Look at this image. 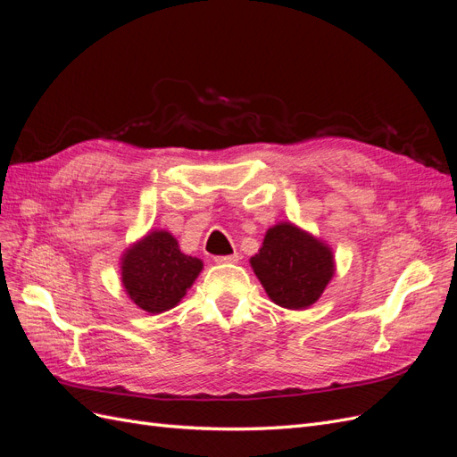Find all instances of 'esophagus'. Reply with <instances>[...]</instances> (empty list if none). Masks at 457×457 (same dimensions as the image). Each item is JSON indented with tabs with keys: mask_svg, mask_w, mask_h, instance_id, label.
<instances>
[{
	"mask_svg": "<svg viewBox=\"0 0 457 457\" xmlns=\"http://www.w3.org/2000/svg\"><path fill=\"white\" fill-rule=\"evenodd\" d=\"M240 259L238 253H230V255H219L215 257V262H237Z\"/></svg>",
	"mask_w": 457,
	"mask_h": 457,
	"instance_id": "obj_1",
	"label": "esophagus"
}]
</instances>
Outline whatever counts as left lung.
<instances>
[{
	"label": "left lung",
	"mask_w": 457,
	"mask_h": 457,
	"mask_svg": "<svg viewBox=\"0 0 457 457\" xmlns=\"http://www.w3.org/2000/svg\"><path fill=\"white\" fill-rule=\"evenodd\" d=\"M252 267L267 295L284 309H307L334 276L329 247L292 223L269 228Z\"/></svg>",
	"instance_id": "left-lung-1"
}]
</instances>
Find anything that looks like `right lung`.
Wrapping results in <instances>:
<instances>
[{
	"mask_svg": "<svg viewBox=\"0 0 457 457\" xmlns=\"http://www.w3.org/2000/svg\"><path fill=\"white\" fill-rule=\"evenodd\" d=\"M202 270V261L185 255L170 232L154 230L137 242L121 261L123 287L139 309H173Z\"/></svg>",
	"mask_w": 457,
	"mask_h": 457,
	"instance_id": "right-lung-1",
	"label": "right lung"
}]
</instances>
